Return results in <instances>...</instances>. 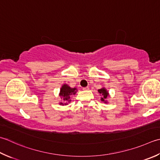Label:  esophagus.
Segmentation results:
<instances>
[{"label": "esophagus", "instance_id": "1", "mask_svg": "<svg viewBox=\"0 0 160 160\" xmlns=\"http://www.w3.org/2000/svg\"><path fill=\"white\" fill-rule=\"evenodd\" d=\"M82 89L84 91H88L89 89V87H83Z\"/></svg>", "mask_w": 160, "mask_h": 160}]
</instances>
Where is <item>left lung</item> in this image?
I'll return each mask as SVG.
<instances>
[{"instance_id":"obj_1","label":"left lung","mask_w":160,"mask_h":160,"mask_svg":"<svg viewBox=\"0 0 160 160\" xmlns=\"http://www.w3.org/2000/svg\"><path fill=\"white\" fill-rule=\"evenodd\" d=\"M98 92H99V93H101L102 97H101V101L102 102H105V103L107 102V101H106V99H107V98L109 96V93H108V92L107 90H106V89H105L104 87L102 89H98Z\"/></svg>"}]
</instances>
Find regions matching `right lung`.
<instances>
[{"instance_id":"right-lung-1","label":"right lung","mask_w":160,"mask_h":160,"mask_svg":"<svg viewBox=\"0 0 160 160\" xmlns=\"http://www.w3.org/2000/svg\"><path fill=\"white\" fill-rule=\"evenodd\" d=\"M76 88H71L68 84H64L62 86V88L60 89V92H59V96L61 97V98L63 100L64 102H66L64 103L65 105L67 104V102H70L71 101V98L72 96L76 94ZM59 104L64 105L63 102H60Z\"/></svg>"}]
</instances>
